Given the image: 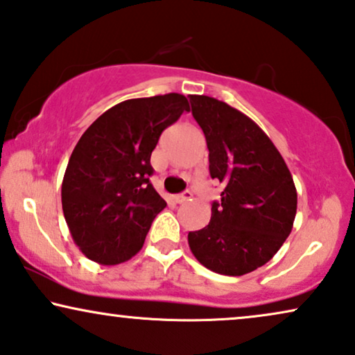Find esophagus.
<instances>
[{
    "instance_id": "esophagus-1",
    "label": "esophagus",
    "mask_w": 355,
    "mask_h": 355,
    "mask_svg": "<svg viewBox=\"0 0 355 355\" xmlns=\"http://www.w3.org/2000/svg\"><path fill=\"white\" fill-rule=\"evenodd\" d=\"M191 196H193L191 191H183V193H180V195H175L173 200H175V203L182 205V203H187V201H190Z\"/></svg>"
}]
</instances>
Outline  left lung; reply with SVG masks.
<instances>
[{
	"instance_id": "8db88e82",
	"label": "left lung",
	"mask_w": 355,
	"mask_h": 355,
	"mask_svg": "<svg viewBox=\"0 0 355 355\" xmlns=\"http://www.w3.org/2000/svg\"><path fill=\"white\" fill-rule=\"evenodd\" d=\"M203 129L211 178L223 183L211 221L188 232L193 255L209 270L244 275L282 248L297 214V188L284 157L252 119L226 103L190 95Z\"/></svg>"
}]
</instances>
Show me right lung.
<instances>
[{"instance_id": "add662e5", "label": "right lung", "mask_w": 355, "mask_h": 355, "mask_svg": "<svg viewBox=\"0 0 355 355\" xmlns=\"http://www.w3.org/2000/svg\"><path fill=\"white\" fill-rule=\"evenodd\" d=\"M190 110L178 93L119 103L93 123L71 152L62 209L89 260L116 266L136 255L167 203L149 177L160 134Z\"/></svg>"}]
</instances>
